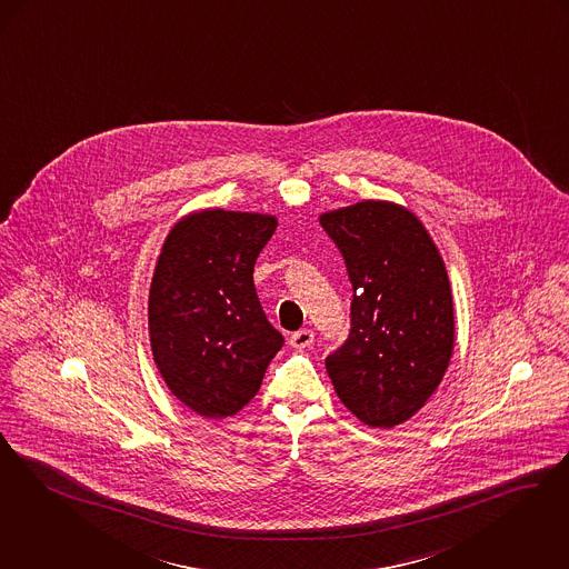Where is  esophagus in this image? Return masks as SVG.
Listing matches in <instances>:
<instances>
[{
    "mask_svg": "<svg viewBox=\"0 0 569 569\" xmlns=\"http://www.w3.org/2000/svg\"><path fill=\"white\" fill-rule=\"evenodd\" d=\"M313 339H316L313 330L302 328V330H298V332H295V335L290 337V345L298 347V349H305V347H311V345H313Z\"/></svg>",
    "mask_w": 569,
    "mask_h": 569,
    "instance_id": "34e87169",
    "label": "esophagus"
}]
</instances>
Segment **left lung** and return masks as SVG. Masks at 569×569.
Listing matches in <instances>:
<instances>
[{
	"label": "left lung",
	"mask_w": 569,
	"mask_h": 569,
	"mask_svg": "<svg viewBox=\"0 0 569 569\" xmlns=\"http://www.w3.org/2000/svg\"><path fill=\"white\" fill-rule=\"evenodd\" d=\"M351 281L349 337L326 358L342 405L370 428H393L440 386L455 341L445 262L409 209L365 201L323 213Z\"/></svg>",
	"instance_id": "left-lung-1"
}]
</instances>
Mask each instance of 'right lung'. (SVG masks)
<instances>
[{"instance_id": "obj_1", "label": "right lung", "mask_w": 569, "mask_h": 569, "mask_svg": "<svg viewBox=\"0 0 569 569\" xmlns=\"http://www.w3.org/2000/svg\"><path fill=\"white\" fill-rule=\"evenodd\" d=\"M274 228L273 216L203 209L160 251L148 302L152 356L171 393L207 419L243 409L283 347L253 286Z\"/></svg>"}]
</instances>
